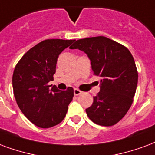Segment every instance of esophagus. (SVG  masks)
<instances>
[{
    "mask_svg": "<svg viewBox=\"0 0 155 155\" xmlns=\"http://www.w3.org/2000/svg\"><path fill=\"white\" fill-rule=\"evenodd\" d=\"M82 91H80V90H78V88H74V90H73V93H74L75 96H78V95L82 94Z\"/></svg>",
    "mask_w": 155,
    "mask_h": 155,
    "instance_id": "1",
    "label": "esophagus"
}]
</instances>
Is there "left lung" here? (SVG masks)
<instances>
[{
	"label": "left lung",
	"instance_id": "8db88e82",
	"mask_svg": "<svg viewBox=\"0 0 155 155\" xmlns=\"http://www.w3.org/2000/svg\"><path fill=\"white\" fill-rule=\"evenodd\" d=\"M70 48L84 52L94 74L101 78L100 91L86 109L89 119L103 126L116 124L127 113L137 87V69L130 52L104 36L78 39Z\"/></svg>",
	"mask_w": 155,
	"mask_h": 155
}]
</instances>
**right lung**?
<instances>
[{
	"label": "right lung",
	"mask_w": 155,
	"mask_h": 155,
	"mask_svg": "<svg viewBox=\"0 0 155 155\" xmlns=\"http://www.w3.org/2000/svg\"><path fill=\"white\" fill-rule=\"evenodd\" d=\"M73 41L44 40L30 48L15 68L12 86L18 107L38 127L49 128L59 124L73 100V87L60 91L48 83L56 72L58 55Z\"/></svg>",
	"instance_id": "add662e5"
}]
</instances>
